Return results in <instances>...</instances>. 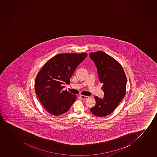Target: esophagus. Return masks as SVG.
<instances>
[{"mask_svg": "<svg viewBox=\"0 0 157 157\" xmlns=\"http://www.w3.org/2000/svg\"><path fill=\"white\" fill-rule=\"evenodd\" d=\"M80 97H81V98H82V100H86V99L89 98V96H85V95H81Z\"/></svg>", "mask_w": 157, "mask_h": 157, "instance_id": "34e87169", "label": "esophagus"}]
</instances>
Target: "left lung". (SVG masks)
I'll return each mask as SVG.
<instances>
[{
    "mask_svg": "<svg viewBox=\"0 0 157 157\" xmlns=\"http://www.w3.org/2000/svg\"><path fill=\"white\" fill-rule=\"evenodd\" d=\"M89 56L95 64L98 78L103 84L101 89L104 92L103 98L94 97L96 104L90 111L96 116H107L124 97L127 77L119 63L103 51L90 53Z\"/></svg>",
    "mask_w": 157,
    "mask_h": 157,
    "instance_id": "8db88e82",
    "label": "left lung"
}]
</instances>
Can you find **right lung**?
Here are the masks:
<instances>
[{"label": "right lung", "mask_w": 157, "mask_h": 157, "mask_svg": "<svg viewBox=\"0 0 157 157\" xmlns=\"http://www.w3.org/2000/svg\"><path fill=\"white\" fill-rule=\"evenodd\" d=\"M86 53H61L49 59L36 78V94L44 108L51 115L65 113L76 100V95L64 91V84L70 83V78Z\"/></svg>", "instance_id": "obj_1"}]
</instances>
